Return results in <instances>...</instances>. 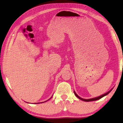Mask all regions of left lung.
<instances>
[{"mask_svg": "<svg viewBox=\"0 0 123 123\" xmlns=\"http://www.w3.org/2000/svg\"><path fill=\"white\" fill-rule=\"evenodd\" d=\"M112 89H113V88H112ZM112 89H111V90L109 91V92H107V93H105V94H103V95H100V96H99V97H95V98H91V99H83V98H81V97H79V95H78V94H77L76 93H75V92L74 91V94H75V95H76V97L77 98H79V99L81 100H82V101L88 102V101H95V100H99V99H100L102 98H103V97H105V95H107L108 94H109V93H110V92H111V91L112 90Z\"/></svg>", "mask_w": 123, "mask_h": 123, "instance_id": "left-lung-1", "label": "left lung"}]
</instances>
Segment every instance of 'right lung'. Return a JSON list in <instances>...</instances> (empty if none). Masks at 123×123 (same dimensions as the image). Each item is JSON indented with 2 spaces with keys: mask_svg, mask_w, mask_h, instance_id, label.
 <instances>
[{
  "mask_svg": "<svg viewBox=\"0 0 123 123\" xmlns=\"http://www.w3.org/2000/svg\"><path fill=\"white\" fill-rule=\"evenodd\" d=\"M51 98H50V99H51ZM50 99H49V100H50ZM48 100H47V101H48ZM46 101H44V102H46ZM42 103H43V102H42ZM35 104H37V103H35Z\"/></svg>",
  "mask_w": 123,
  "mask_h": 123,
  "instance_id": "1",
  "label": "right lung"
}]
</instances>
